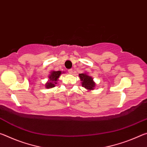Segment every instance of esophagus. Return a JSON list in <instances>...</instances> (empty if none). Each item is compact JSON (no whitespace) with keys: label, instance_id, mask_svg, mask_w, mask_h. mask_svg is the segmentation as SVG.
Instances as JSON below:
<instances>
[{"label":"esophagus","instance_id":"34e87169","mask_svg":"<svg viewBox=\"0 0 147 147\" xmlns=\"http://www.w3.org/2000/svg\"><path fill=\"white\" fill-rule=\"evenodd\" d=\"M68 72H69V74H72L73 73V69H69Z\"/></svg>","mask_w":147,"mask_h":147}]
</instances>
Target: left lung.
<instances>
[{
	"label": "left lung",
	"mask_w": 147,
	"mask_h": 147,
	"mask_svg": "<svg viewBox=\"0 0 147 147\" xmlns=\"http://www.w3.org/2000/svg\"><path fill=\"white\" fill-rule=\"evenodd\" d=\"M78 75L82 82V86L85 88L88 91L94 90V88H95L96 84L91 76H89L88 73H86L79 74Z\"/></svg>",
	"instance_id": "left-lung-1"
}]
</instances>
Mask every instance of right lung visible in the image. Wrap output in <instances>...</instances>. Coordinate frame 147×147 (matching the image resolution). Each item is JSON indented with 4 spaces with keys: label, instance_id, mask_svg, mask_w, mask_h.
<instances>
[{
    "label": "right lung",
    "instance_id": "add662e5",
    "mask_svg": "<svg viewBox=\"0 0 147 147\" xmlns=\"http://www.w3.org/2000/svg\"><path fill=\"white\" fill-rule=\"evenodd\" d=\"M62 73H65V72H61L60 71H53L51 72V73L49 75V80L48 82L45 84V88L47 89H51L54 88L56 86L59 80L58 78H59L61 74Z\"/></svg>",
    "mask_w": 147,
    "mask_h": 147
}]
</instances>
